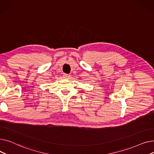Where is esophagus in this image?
Returning a JSON list of instances; mask_svg holds the SVG:
<instances>
[{
    "mask_svg": "<svg viewBox=\"0 0 154 154\" xmlns=\"http://www.w3.org/2000/svg\"><path fill=\"white\" fill-rule=\"evenodd\" d=\"M63 78H65V79H69L70 78V75H69V74H63Z\"/></svg>",
    "mask_w": 154,
    "mask_h": 154,
    "instance_id": "34e87169",
    "label": "esophagus"
}]
</instances>
